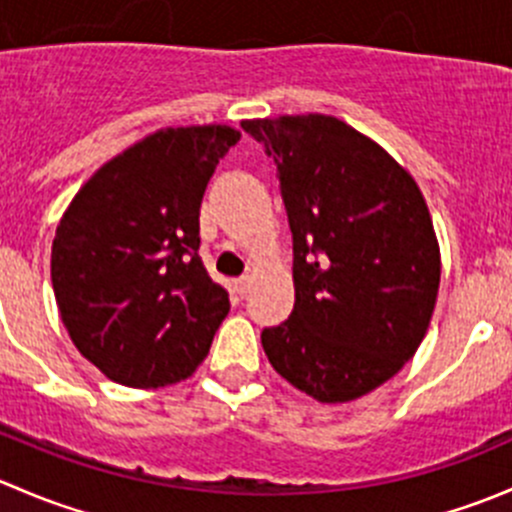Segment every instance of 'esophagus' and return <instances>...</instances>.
I'll return each instance as SVG.
<instances>
[{
    "instance_id": "esophagus-1",
    "label": "esophagus",
    "mask_w": 512,
    "mask_h": 512,
    "mask_svg": "<svg viewBox=\"0 0 512 512\" xmlns=\"http://www.w3.org/2000/svg\"><path fill=\"white\" fill-rule=\"evenodd\" d=\"M232 287H235V292L240 294V297H245L247 289H250V280H247V277H240V280H235V285Z\"/></svg>"
}]
</instances>
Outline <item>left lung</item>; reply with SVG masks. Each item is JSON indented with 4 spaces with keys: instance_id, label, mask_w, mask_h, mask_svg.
<instances>
[{
    "instance_id": "left-lung-1",
    "label": "left lung",
    "mask_w": 512,
    "mask_h": 512,
    "mask_svg": "<svg viewBox=\"0 0 512 512\" xmlns=\"http://www.w3.org/2000/svg\"><path fill=\"white\" fill-rule=\"evenodd\" d=\"M242 128L275 158L294 242V309L262 332V349L312 399H361L416 354L436 307L441 250L421 188L334 116Z\"/></svg>"
}]
</instances>
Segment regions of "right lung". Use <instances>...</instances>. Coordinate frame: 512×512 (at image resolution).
Here are the masks:
<instances>
[{
	"label": "right lung",
	"mask_w": 512,
	"mask_h": 512,
	"mask_svg": "<svg viewBox=\"0 0 512 512\" xmlns=\"http://www.w3.org/2000/svg\"><path fill=\"white\" fill-rule=\"evenodd\" d=\"M240 141L225 123L160 128L81 185L56 227L51 285L81 356L131 389L188 379L230 299L198 257L200 203Z\"/></svg>",
	"instance_id": "1"
}]
</instances>
